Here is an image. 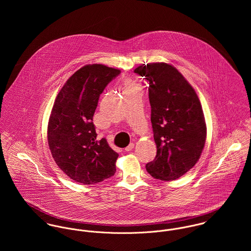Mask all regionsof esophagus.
Wrapping results in <instances>:
<instances>
[{
  "mask_svg": "<svg viewBox=\"0 0 251 251\" xmlns=\"http://www.w3.org/2000/svg\"><path fill=\"white\" fill-rule=\"evenodd\" d=\"M133 148H134V144L130 143L126 148H125V151H130Z\"/></svg>",
  "mask_w": 251,
  "mask_h": 251,
  "instance_id": "obj_1",
  "label": "esophagus"
}]
</instances>
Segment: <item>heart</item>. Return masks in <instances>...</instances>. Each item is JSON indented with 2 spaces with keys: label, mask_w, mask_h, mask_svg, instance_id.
I'll use <instances>...</instances> for the list:
<instances>
[{
  "label": "heart",
  "mask_w": 251,
  "mask_h": 251,
  "mask_svg": "<svg viewBox=\"0 0 251 251\" xmlns=\"http://www.w3.org/2000/svg\"><path fill=\"white\" fill-rule=\"evenodd\" d=\"M135 88H137V86H136V84L133 81H131L129 79L125 81V83H124V92L125 93L129 92V91H131V90H133Z\"/></svg>",
  "instance_id": "heart-1"
}]
</instances>
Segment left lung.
<instances>
[{
  "instance_id": "8db88e82",
  "label": "left lung",
  "mask_w": 251,
  "mask_h": 251,
  "mask_svg": "<svg viewBox=\"0 0 251 251\" xmlns=\"http://www.w3.org/2000/svg\"><path fill=\"white\" fill-rule=\"evenodd\" d=\"M134 72L150 85L151 122L156 144V155L146 164V169L154 179H178L196 164L206 142L207 127L200 100L171 65L148 64Z\"/></svg>"
}]
</instances>
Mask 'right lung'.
<instances>
[{"label": "right lung", "mask_w": 251, "mask_h": 251, "mask_svg": "<svg viewBox=\"0 0 251 251\" xmlns=\"http://www.w3.org/2000/svg\"><path fill=\"white\" fill-rule=\"evenodd\" d=\"M121 71L87 65L69 78L49 118L47 139L52 156L71 179L94 184L112 177L119 154L106 139L97 140L93 117L100 96Z\"/></svg>", "instance_id": "1"}]
</instances>
